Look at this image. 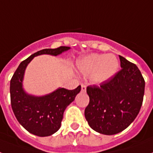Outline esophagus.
Instances as JSON below:
<instances>
[{
    "mask_svg": "<svg viewBox=\"0 0 153 153\" xmlns=\"http://www.w3.org/2000/svg\"><path fill=\"white\" fill-rule=\"evenodd\" d=\"M81 88H82V91L85 92V89H86V86L84 84H81Z\"/></svg>",
    "mask_w": 153,
    "mask_h": 153,
    "instance_id": "1",
    "label": "esophagus"
}]
</instances>
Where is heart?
<instances>
[{
	"label": "heart",
	"mask_w": 153,
	"mask_h": 153,
	"mask_svg": "<svg viewBox=\"0 0 153 153\" xmlns=\"http://www.w3.org/2000/svg\"><path fill=\"white\" fill-rule=\"evenodd\" d=\"M77 68L81 73L90 75L95 84L106 82L112 78L119 68V61L112 54H90L78 59Z\"/></svg>",
	"instance_id": "b5f03b06"
}]
</instances>
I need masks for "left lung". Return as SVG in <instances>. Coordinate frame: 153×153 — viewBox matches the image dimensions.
I'll use <instances>...</instances> for the list:
<instances>
[{
    "instance_id": "8db88e82",
    "label": "left lung",
    "mask_w": 153,
    "mask_h": 153,
    "mask_svg": "<svg viewBox=\"0 0 153 153\" xmlns=\"http://www.w3.org/2000/svg\"><path fill=\"white\" fill-rule=\"evenodd\" d=\"M122 69L100 86L89 85L85 117L97 132L112 135L130 126L143 102L145 80L137 66L120 56Z\"/></svg>"
}]
</instances>
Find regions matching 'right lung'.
Masks as SVG:
<instances>
[{
    "label": "right lung",
    "instance_id": "add662e5",
    "mask_svg": "<svg viewBox=\"0 0 153 153\" xmlns=\"http://www.w3.org/2000/svg\"><path fill=\"white\" fill-rule=\"evenodd\" d=\"M70 47L45 48L22 61L10 82L11 105L18 122L26 130L39 137H47L60 128L66 108L74 101L81 85L73 90L58 88L49 94L37 97L27 94L23 88L25 70L33 57L42 54L58 56Z\"/></svg>",
    "mask_w": 153,
    "mask_h": 153
}]
</instances>
